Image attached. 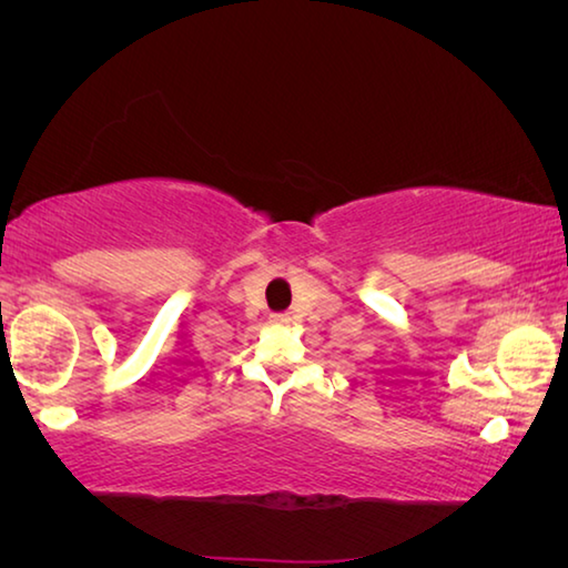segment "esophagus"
<instances>
[{"mask_svg":"<svg viewBox=\"0 0 568 568\" xmlns=\"http://www.w3.org/2000/svg\"><path fill=\"white\" fill-rule=\"evenodd\" d=\"M271 323L285 325V323H291V315H287V313H273V315H271Z\"/></svg>","mask_w":568,"mask_h":568,"instance_id":"34e87169","label":"esophagus"}]
</instances>
